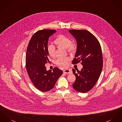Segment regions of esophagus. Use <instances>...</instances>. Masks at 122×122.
Masks as SVG:
<instances>
[{"label":"esophagus","mask_w":122,"mask_h":122,"mask_svg":"<svg viewBox=\"0 0 122 122\" xmlns=\"http://www.w3.org/2000/svg\"><path fill=\"white\" fill-rule=\"evenodd\" d=\"M64 73H65L66 74H71L72 72V71L70 70V69H66L64 70Z\"/></svg>","instance_id":"1"}]
</instances>
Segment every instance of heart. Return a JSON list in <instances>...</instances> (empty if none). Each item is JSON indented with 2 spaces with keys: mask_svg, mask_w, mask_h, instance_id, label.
Returning <instances> with one entry per match:
<instances>
[{
  "mask_svg": "<svg viewBox=\"0 0 122 122\" xmlns=\"http://www.w3.org/2000/svg\"><path fill=\"white\" fill-rule=\"evenodd\" d=\"M54 43L59 47L66 48L67 51L70 53H73L76 51V46L74 42H71V39L64 35H59L56 37L54 41ZM47 52L52 57L56 56L55 47L51 44L48 45L47 46ZM70 61L68 57L59 58L56 61V64L58 66L65 68L68 66V63Z\"/></svg>",
  "mask_w": 122,
  "mask_h": 122,
  "instance_id": "obj_1",
  "label": "heart"
}]
</instances>
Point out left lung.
I'll return each mask as SVG.
<instances>
[{"label":"left lung","instance_id":"obj_1","mask_svg":"<svg viewBox=\"0 0 122 122\" xmlns=\"http://www.w3.org/2000/svg\"><path fill=\"white\" fill-rule=\"evenodd\" d=\"M69 32L76 38L77 50L72 64L80 62L83 65L80 71L72 69L76 80L72 85L79 92L86 93L93 87L101 74L103 59L100 44L92 33L85 30H70Z\"/></svg>","mask_w":122,"mask_h":122}]
</instances>
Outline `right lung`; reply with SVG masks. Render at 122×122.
Masks as SVG:
<instances>
[{"label": "right lung", "mask_w": 122, "mask_h": 122, "mask_svg": "<svg viewBox=\"0 0 122 122\" xmlns=\"http://www.w3.org/2000/svg\"><path fill=\"white\" fill-rule=\"evenodd\" d=\"M55 30L44 29L35 32L30 39L26 54V69L35 87L42 92L51 90L63 71L55 67L47 71L45 65L49 62L47 46L49 38Z\"/></svg>", "instance_id": "right-lung-1"}]
</instances>
